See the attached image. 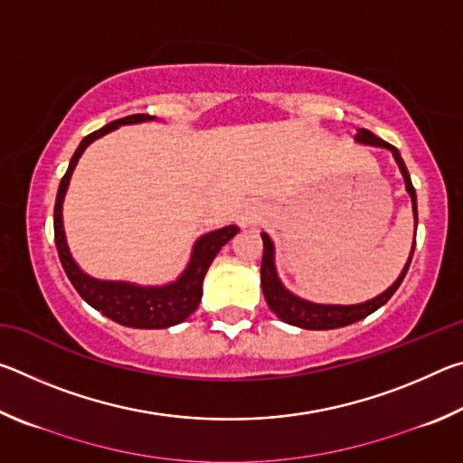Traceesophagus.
Wrapping results in <instances>:
<instances>
[{"mask_svg": "<svg viewBox=\"0 0 463 463\" xmlns=\"http://www.w3.org/2000/svg\"><path fill=\"white\" fill-rule=\"evenodd\" d=\"M263 216H265V208L261 206L260 202H250L247 203L245 208H242V213L239 214V224L241 226H257L260 222H263Z\"/></svg>", "mask_w": 463, "mask_h": 463, "instance_id": "obj_1", "label": "esophagus"}]
</instances>
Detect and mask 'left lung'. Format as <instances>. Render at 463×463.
I'll return each mask as SVG.
<instances>
[{"instance_id": "1", "label": "left lung", "mask_w": 463, "mask_h": 463, "mask_svg": "<svg viewBox=\"0 0 463 463\" xmlns=\"http://www.w3.org/2000/svg\"><path fill=\"white\" fill-rule=\"evenodd\" d=\"M359 143L364 145H373V146H383L392 151L394 155V159L398 163V167H401L402 175H404V184H406V192L411 194L412 198V210H414V226H417V192H414L412 182H411V175H409V169H406L404 161L401 153H398L396 146H392L386 140H382L373 135V132L365 130V128H359L357 137H355ZM261 239H263V257H261V288H263V296L265 300H268L269 308L276 312V315L284 320L288 325H294V326H300V328H310V331H328V328H339V326H347V325H354L357 320H362L365 317H370L372 312L378 310L380 307H383L394 292L398 289V286L402 284V279L406 276V271H409V265L412 261V253H414V247L411 250V257L409 261H406L404 269L401 273V278H398L394 284H392L386 292L380 294L378 298H373V300H367L364 304H354V307H335V304H312L302 300V298H298L294 294H289L288 289L281 286V281L278 279V273H276V265H273V245H271V239L268 234L261 232Z\"/></svg>"}]
</instances>
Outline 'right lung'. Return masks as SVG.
Here are the masks:
<instances>
[{
  "label": "right lung",
  "instance_id": "1",
  "mask_svg": "<svg viewBox=\"0 0 463 463\" xmlns=\"http://www.w3.org/2000/svg\"><path fill=\"white\" fill-rule=\"evenodd\" d=\"M153 116L148 114H132L127 118L114 120L106 124L104 128H99L81 140V145L77 146L75 155L69 163L67 174L62 175L57 202H54V242H57L59 260L62 269H65L67 278L71 279L73 288L80 292L85 302L99 310L101 315L112 318L114 323L132 326V328H167L184 320L198 308L202 300V281L210 263L214 261L218 250H221L226 242H229L234 234L239 232V226H224L214 232L203 234V237L195 242L192 261L187 265V269L182 273V278L174 284L163 286V288H138L132 284H124V281H99L77 268L75 261L71 260L65 241V231H62V198H65L69 179H71L73 169L80 161L81 153L88 148L93 140L104 137L106 132L122 127V124H135L151 120Z\"/></svg>",
  "mask_w": 463,
  "mask_h": 463
}]
</instances>
